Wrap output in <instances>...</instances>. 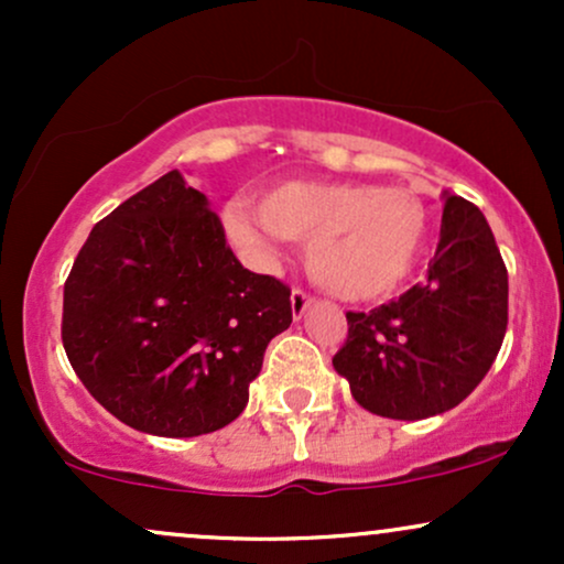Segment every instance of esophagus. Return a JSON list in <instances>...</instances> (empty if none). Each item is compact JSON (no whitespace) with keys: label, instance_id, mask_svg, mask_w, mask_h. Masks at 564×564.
Listing matches in <instances>:
<instances>
[{"label":"esophagus","instance_id":"obj_1","mask_svg":"<svg viewBox=\"0 0 564 564\" xmlns=\"http://www.w3.org/2000/svg\"><path fill=\"white\" fill-rule=\"evenodd\" d=\"M310 304H313V296H310L307 291H302V289L291 291V315H294V321H300L302 315L307 313Z\"/></svg>","mask_w":564,"mask_h":564}]
</instances>
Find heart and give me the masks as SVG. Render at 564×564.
Wrapping results in <instances>:
<instances>
[{
  "label": "heart",
  "mask_w": 564,
  "mask_h": 564,
  "mask_svg": "<svg viewBox=\"0 0 564 564\" xmlns=\"http://www.w3.org/2000/svg\"><path fill=\"white\" fill-rule=\"evenodd\" d=\"M230 241L257 262L275 260V238L307 241L304 268L328 294L384 300L422 257L430 212L408 187L349 180H286L262 193L257 209H225Z\"/></svg>",
  "instance_id": "heart-1"
}]
</instances>
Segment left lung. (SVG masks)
Segmentation results:
<instances>
[{"instance_id": "1", "label": "left lung", "mask_w": 564, "mask_h": 564, "mask_svg": "<svg viewBox=\"0 0 564 564\" xmlns=\"http://www.w3.org/2000/svg\"><path fill=\"white\" fill-rule=\"evenodd\" d=\"M509 321V278L488 219L445 193L426 281L371 313H347L334 368L377 416L416 422L451 411L494 366Z\"/></svg>"}]
</instances>
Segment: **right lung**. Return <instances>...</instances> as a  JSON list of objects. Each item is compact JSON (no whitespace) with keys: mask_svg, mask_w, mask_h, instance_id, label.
<instances>
[{"mask_svg":"<svg viewBox=\"0 0 564 564\" xmlns=\"http://www.w3.org/2000/svg\"><path fill=\"white\" fill-rule=\"evenodd\" d=\"M291 289L246 270L177 170L95 225L63 286V347L119 422L198 437L241 416Z\"/></svg>","mask_w":564,"mask_h":564,"instance_id":"obj_1","label":"right lung"}]
</instances>
